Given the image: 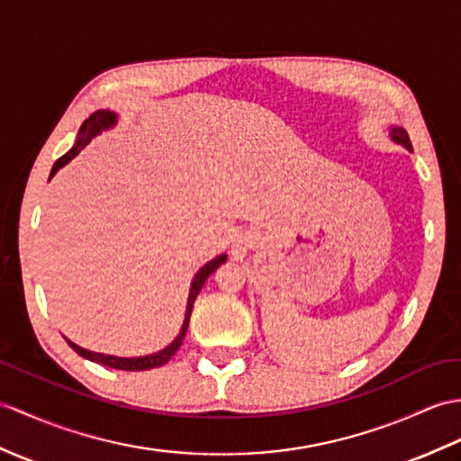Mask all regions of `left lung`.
<instances>
[{
    "instance_id": "left-lung-1",
    "label": "left lung",
    "mask_w": 461,
    "mask_h": 461,
    "mask_svg": "<svg viewBox=\"0 0 461 461\" xmlns=\"http://www.w3.org/2000/svg\"><path fill=\"white\" fill-rule=\"evenodd\" d=\"M389 135H391V139L394 143H399V145H402L404 149H409V151H412V145H411V139H409V133H406L402 127H391V131H389Z\"/></svg>"
}]
</instances>
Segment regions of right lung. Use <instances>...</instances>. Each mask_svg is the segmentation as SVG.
<instances>
[{
	"mask_svg": "<svg viewBox=\"0 0 461 461\" xmlns=\"http://www.w3.org/2000/svg\"><path fill=\"white\" fill-rule=\"evenodd\" d=\"M117 122V115L113 112H108V110H98L94 112L88 120H86L80 127L78 131V139L77 143H74V147L70 149V151L67 155H62L55 165H52V170H50V176L49 180L55 176L59 173V168H62L67 163H70V160L77 157L82 149L88 145L92 139L95 135H100L104 130H110V127H113ZM228 255H218L216 259L208 261L202 269L194 275V279H192V285H190V294H188V303H186V312H185V322H182V328L178 331V336L173 339V344H168L165 349H160L157 353H151V356H143V357H115V356H105V353H95V351H90V349H84L80 346L74 344V341H70L68 338H64L68 341V346L78 353V356L90 359V361H95V363H102V366H108V367H113V369H122V371H145V369H155V367H160L165 366V363L175 356V353L178 351V348L182 346V339H185L186 336V330H188V322H190V314H192V306H194V301L198 293L202 291V286H204L208 276L218 269V267L221 263H226Z\"/></svg>",
	"mask_w": 461,
	"mask_h": 461,
	"instance_id": "1",
	"label": "right lung"
}]
</instances>
